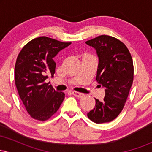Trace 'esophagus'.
<instances>
[{"mask_svg":"<svg viewBox=\"0 0 152 152\" xmlns=\"http://www.w3.org/2000/svg\"><path fill=\"white\" fill-rule=\"evenodd\" d=\"M72 94L73 95L75 96L76 97H78V98H82V97L84 96V94H83L79 93V92H77V91H73Z\"/></svg>","mask_w":152,"mask_h":152,"instance_id":"esophagus-1","label":"esophagus"}]
</instances>
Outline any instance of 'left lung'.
Returning a JSON list of instances; mask_svg holds the SVG:
<instances>
[{
    "label": "left lung",
    "mask_w": 152,
    "mask_h": 152,
    "mask_svg": "<svg viewBox=\"0 0 152 152\" xmlns=\"http://www.w3.org/2000/svg\"><path fill=\"white\" fill-rule=\"evenodd\" d=\"M96 50L99 57L96 80L105 88L102 102L95 99L94 109L87 114L96 124L115 119L124 109L134 80L132 55L126 45L117 38L102 35L87 41Z\"/></svg>",
    "instance_id": "left-lung-1"
}]
</instances>
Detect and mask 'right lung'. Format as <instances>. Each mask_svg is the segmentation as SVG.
Here are the masks:
<instances>
[{"label":"right lung","instance_id":"right-lung-1","mask_svg":"<svg viewBox=\"0 0 152 152\" xmlns=\"http://www.w3.org/2000/svg\"><path fill=\"white\" fill-rule=\"evenodd\" d=\"M71 43L41 36L26 43L15 65V83L27 112L34 119L46 121L56 113L65 98L46 83L48 75L53 77L56 63L53 58Z\"/></svg>","mask_w":152,"mask_h":152}]
</instances>
